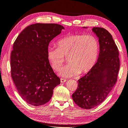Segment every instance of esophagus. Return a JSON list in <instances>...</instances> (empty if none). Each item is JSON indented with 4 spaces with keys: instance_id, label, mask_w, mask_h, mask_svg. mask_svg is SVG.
I'll list each match as a JSON object with an SVG mask.
<instances>
[{
    "instance_id": "esophagus-1",
    "label": "esophagus",
    "mask_w": 128,
    "mask_h": 128,
    "mask_svg": "<svg viewBox=\"0 0 128 128\" xmlns=\"http://www.w3.org/2000/svg\"><path fill=\"white\" fill-rule=\"evenodd\" d=\"M60 81H61V83H64V82L66 81V79H64V78H61L60 79Z\"/></svg>"
}]
</instances>
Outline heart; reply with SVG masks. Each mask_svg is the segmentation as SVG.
I'll return each mask as SVG.
<instances>
[{
	"label": "heart",
	"instance_id": "b5f03b06",
	"mask_svg": "<svg viewBox=\"0 0 128 128\" xmlns=\"http://www.w3.org/2000/svg\"><path fill=\"white\" fill-rule=\"evenodd\" d=\"M57 44V48L48 49L47 58L52 68L59 71L64 62V57H68L69 64L60 72L65 77L88 73L98 58L99 41L93 35L68 34L59 39Z\"/></svg>",
	"mask_w": 128,
	"mask_h": 128
}]
</instances>
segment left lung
Returning a JSON list of instances; mask_svg holds the SVG:
<instances>
[{
    "instance_id": "left-lung-1",
    "label": "left lung",
    "mask_w": 128,
    "mask_h": 128,
    "mask_svg": "<svg viewBox=\"0 0 128 128\" xmlns=\"http://www.w3.org/2000/svg\"><path fill=\"white\" fill-rule=\"evenodd\" d=\"M99 38L100 53L93 68L78 80V87L72 94L74 102L80 108L90 109L106 99L117 81L120 68L119 50L108 30L94 27Z\"/></svg>"
}]
</instances>
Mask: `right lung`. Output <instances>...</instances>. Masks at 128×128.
Here are the masks:
<instances>
[{"label": "right lung", "instance_id": "1", "mask_svg": "<svg viewBox=\"0 0 128 128\" xmlns=\"http://www.w3.org/2000/svg\"><path fill=\"white\" fill-rule=\"evenodd\" d=\"M62 29V26L57 24H32L24 28L14 43L11 76L19 95L30 105L46 104L60 84L47 53L50 41Z\"/></svg>", "mask_w": 128, "mask_h": 128}]
</instances>
